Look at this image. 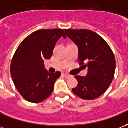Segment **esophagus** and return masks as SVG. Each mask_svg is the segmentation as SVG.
<instances>
[{
	"label": "esophagus",
	"mask_w": 128,
	"mask_h": 128,
	"mask_svg": "<svg viewBox=\"0 0 128 128\" xmlns=\"http://www.w3.org/2000/svg\"><path fill=\"white\" fill-rule=\"evenodd\" d=\"M63 75L64 76H65V78H70V77H71V76H70V75H69V74H64V73H63Z\"/></svg>",
	"instance_id": "obj_1"
}]
</instances>
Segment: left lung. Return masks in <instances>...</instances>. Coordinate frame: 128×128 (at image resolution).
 Returning <instances> with one entry per match:
<instances>
[{"label":"left lung","mask_w":128,"mask_h":128,"mask_svg":"<svg viewBox=\"0 0 128 128\" xmlns=\"http://www.w3.org/2000/svg\"><path fill=\"white\" fill-rule=\"evenodd\" d=\"M66 35L78 48L79 65L88 68L85 77L76 76L78 85L72 91L79 98L91 100L101 96L113 80L116 61L111 48L96 32L86 29H65Z\"/></svg>","instance_id":"1"}]
</instances>
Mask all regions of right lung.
Returning <instances> with one entry per match:
<instances>
[{
	"instance_id": "right-lung-1",
	"label": "right lung",
	"mask_w": 128,
	"mask_h": 128,
	"mask_svg": "<svg viewBox=\"0 0 128 128\" xmlns=\"http://www.w3.org/2000/svg\"><path fill=\"white\" fill-rule=\"evenodd\" d=\"M66 37L63 29H42L32 32L17 48L11 63V75L15 86L23 98L40 103L52 94L60 72L48 73L44 59L52 57L56 43Z\"/></svg>"
}]
</instances>
